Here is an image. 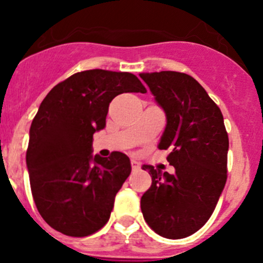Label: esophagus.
I'll use <instances>...</instances> for the list:
<instances>
[{
  "instance_id": "esophagus-1",
  "label": "esophagus",
  "mask_w": 263,
  "mask_h": 263,
  "mask_svg": "<svg viewBox=\"0 0 263 263\" xmlns=\"http://www.w3.org/2000/svg\"><path fill=\"white\" fill-rule=\"evenodd\" d=\"M131 165H132V169H135V171L140 169V163L137 160H131Z\"/></svg>"
}]
</instances>
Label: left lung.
I'll return each mask as SVG.
<instances>
[{"label":"left lung","mask_w":263,"mask_h":263,"mask_svg":"<svg viewBox=\"0 0 263 263\" xmlns=\"http://www.w3.org/2000/svg\"><path fill=\"white\" fill-rule=\"evenodd\" d=\"M166 115L159 148L176 173L144 165L151 187L141 197L145 221L168 239L193 234L213 215L227 183L229 137L221 110L192 76L176 71L140 73Z\"/></svg>","instance_id":"obj_1"}]
</instances>
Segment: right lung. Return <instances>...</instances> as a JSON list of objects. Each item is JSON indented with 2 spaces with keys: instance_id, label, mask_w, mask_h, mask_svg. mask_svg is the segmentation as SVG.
<instances>
[{
  "instance_id": "add662e5",
  "label": "right lung",
  "mask_w": 263,
  "mask_h": 263,
  "mask_svg": "<svg viewBox=\"0 0 263 263\" xmlns=\"http://www.w3.org/2000/svg\"><path fill=\"white\" fill-rule=\"evenodd\" d=\"M123 92H146L129 72L73 73L47 94L30 126L26 165L44 221L70 237H87L109 220L115 197L131 173L126 154L91 155L92 135L105 127L109 103Z\"/></svg>"
}]
</instances>
